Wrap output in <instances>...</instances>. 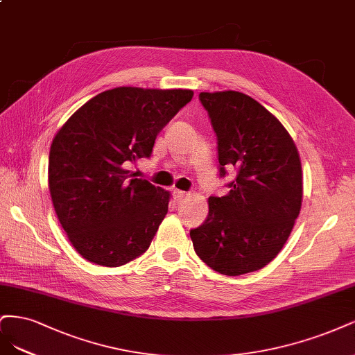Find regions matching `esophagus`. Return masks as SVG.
I'll list each match as a JSON object with an SVG mask.
<instances>
[{
	"label": "esophagus",
	"instance_id": "obj_1",
	"mask_svg": "<svg viewBox=\"0 0 355 355\" xmlns=\"http://www.w3.org/2000/svg\"><path fill=\"white\" fill-rule=\"evenodd\" d=\"M173 194H174V199H175L177 202H180V200H182L184 198H187V193H186V191H181V190H174Z\"/></svg>",
	"mask_w": 355,
	"mask_h": 355
}]
</instances>
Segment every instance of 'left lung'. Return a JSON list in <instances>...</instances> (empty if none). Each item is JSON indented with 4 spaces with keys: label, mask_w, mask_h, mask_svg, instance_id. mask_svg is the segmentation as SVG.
<instances>
[{
    "label": "left lung",
    "mask_w": 355,
    "mask_h": 355,
    "mask_svg": "<svg viewBox=\"0 0 355 355\" xmlns=\"http://www.w3.org/2000/svg\"><path fill=\"white\" fill-rule=\"evenodd\" d=\"M218 140L220 177L236 169L225 196L208 199L190 230L198 257L225 276L266 267L288 240L302 203L298 148L280 121L239 91L200 93Z\"/></svg>",
    "instance_id": "1"
}]
</instances>
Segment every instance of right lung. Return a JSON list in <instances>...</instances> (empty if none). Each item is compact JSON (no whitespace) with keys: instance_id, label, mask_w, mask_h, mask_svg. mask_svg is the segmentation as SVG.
I'll return each mask as SVG.
<instances>
[{"instance_id":"add662e5","label":"right lung","mask_w":355,"mask_h":355,"mask_svg":"<svg viewBox=\"0 0 355 355\" xmlns=\"http://www.w3.org/2000/svg\"><path fill=\"white\" fill-rule=\"evenodd\" d=\"M191 89L118 87L103 91L53 139L49 187L71 243L89 262L119 267L144 254L168 212L169 191L127 169L152 155Z\"/></svg>"}]
</instances>
